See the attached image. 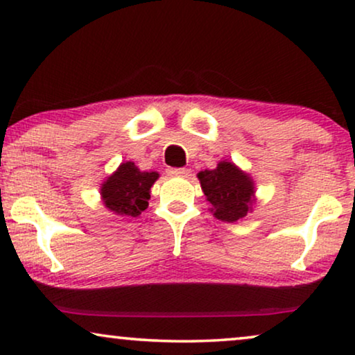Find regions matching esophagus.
<instances>
[{
	"label": "esophagus",
	"instance_id": "esophagus-1",
	"mask_svg": "<svg viewBox=\"0 0 355 355\" xmlns=\"http://www.w3.org/2000/svg\"><path fill=\"white\" fill-rule=\"evenodd\" d=\"M168 174H169V176H176V178H189V176H191V169H187V168H169Z\"/></svg>",
	"mask_w": 355,
	"mask_h": 355
}]
</instances>
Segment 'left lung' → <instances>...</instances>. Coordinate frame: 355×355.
Returning a JSON list of instances; mask_svg holds the SVG:
<instances>
[{
  "mask_svg": "<svg viewBox=\"0 0 355 355\" xmlns=\"http://www.w3.org/2000/svg\"><path fill=\"white\" fill-rule=\"evenodd\" d=\"M213 216L236 223L254 210L255 182L249 173L227 159H221L215 169L197 174Z\"/></svg>",
  "mask_w": 355,
  "mask_h": 355,
  "instance_id": "left-lung-1",
  "label": "left lung"
}]
</instances>
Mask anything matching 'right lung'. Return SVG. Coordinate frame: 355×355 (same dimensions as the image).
<instances>
[{
  "mask_svg": "<svg viewBox=\"0 0 355 355\" xmlns=\"http://www.w3.org/2000/svg\"><path fill=\"white\" fill-rule=\"evenodd\" d=\"M158 178L157 171H140L134 162L121 163L118 169L101 182V202L114 215L139 216L148 208L150 189Z\"/></svg>",
  "mask_w": 355,
  "mask_h": 355,
  "instance_id": "add662e5",
  "label": "right lung"
}]
</instances>
